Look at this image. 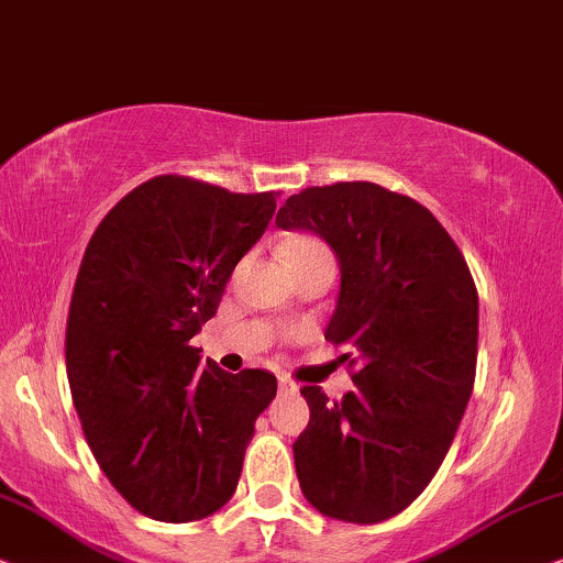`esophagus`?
<instances>
[{"label":"esophagus","mask_w":563,"mask_h":563,"mask_svg":"<svg viewBox=\"0 0 563 563\" xmlns=\"http://www.w3.org/2000/svg\"><path fill=\"white\" fill-rule=\"evenodd\" d=\"M277 384H280V391L283 394H296L298 391V384H296V380H290L288 376H280V380H277Z\"/></svg>","instance_id":"1"}]
</instances>
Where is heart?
<instances>
[{
	"label": "heart",
	"instance_id": "heart-1",
	"mask_svg": "<svg viewBox=\"0 0 563 563\" xmlns=\"http://www.w3.org/2000/svg\"><path fill=\"white\" fill-rule=\"evenodd\" d=\"M280 257L288 262V267H301L309 265V262H319V260H332V252L329 246L321 242L319 236L313 234H294L288 236L286 242L280 244Z\"/></svg>",
	"mask_w": 563,
	"mask_h": 563
}]
</instances>
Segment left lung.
<instances>
[{"label":"left lung","instance_id":"obj_1","mask_svg":"<svg viewBox=\"0 0 563 563\" xmlns=\"http://www.w3.org/2000/svg\"><path fill=\"white\" fill-rule=\"evenodd\" d=\"M277 229L324 239L340 262V296L324 336L360 365L342 399L303 386L311 419L294 443L296 474L321 515L388 520L438 474L474 391L478 294L440 221L376 183L306 187ZM344 357H350V352Z\"/></svg>","mask_w":563,"mask_h":563}]
</instances>
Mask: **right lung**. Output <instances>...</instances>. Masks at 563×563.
I'll return each instance as SVG.
<instances>
[{
    "instance_id": "obj_1",
    "label": "right lung",
    "mask_w": 563,
    "mask_h": 563,
    "mask_svg": "<svg viewBox=\"0 0 563 563\" xmlns=\"http://www.w3.org/2000/svg\"><path fill=\"white\" fill-rule=\"evenodd\" d=\"M277 192H229L159 175L89 239L66 321V376L87 445L133 509L162 522L213 515L236 492L273 373L200 363L216 317Z\"/></svg>"
}]
</instances>
